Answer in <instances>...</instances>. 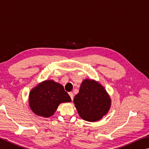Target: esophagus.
<instances>
[{
	"label": "esophagus",
	"mask_w": 149,
	"mask_h": 149,
	"mask_svg": "<svg viewBox=\"0 0 149 149\" xmlns=\"http://www.w3.org/2000/svg\"><path fill=\"white\" fill-rule=\"evenodd\" d=\"M69 95L70 96V98H71L72 100H74V94H73L72 92H70V93H69Z\"/></svg>",
	"instance_id": "34e87169"
}]
</instances>
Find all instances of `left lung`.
<instances>
[{
  "instance_id": "left-lung-1",
  "label": "left lung",
  "mask_w": 149,
  "mask_h": 149,
  "mask_svg": "<svg viewBox=\"0 0 149 149\" xmlns=\"http://www.w3.org/2000/svg\"><path fill=\"white\" fill-rule=\"evenodd\" d=\"M74 102L80 117L89 122L101 119L111 106V99L104 88L95 81L89 79L82 82Z\"/></svg>"
}]
</instances>
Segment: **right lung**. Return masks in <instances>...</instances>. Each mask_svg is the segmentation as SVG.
<instances>
[{
  "label": "right lung",
  "mask_w": 149,
  "mask_h": 149,
  "mask_svg": "<svg viewBox=\"0 0 149 149\" xmlns=\"http://www.w3.org/2000/svg\"><path fill=\"white\" fill-rule=\"evenodd\" d=\"M71 101L64 86L53 80L40 83L29 94V104L32 111L43 117L52 116L61 103Z\"/></svg>",
  "instance_id": "1"
}]
</instances>
